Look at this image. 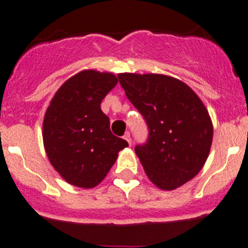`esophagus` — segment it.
I'll return each mask as SVG.
<instances>
[{"label": "esophagus", "instance_id": "obj_1", "mask_svg": "<svg viewBox=\"0 0 248 248\" xmlns=\"http://www.w3.org/2000/svg\"><path fill=\"white\" fill-rule=\"evenodd\" d=\"M124 139L126 140L127 142H128L129 145H132V138H131V134H129V132H127L126 134L124 136Z\"/></svg>", "mask_w": 248, "mask_h": 248}]
</instances>
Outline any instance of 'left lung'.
<instances>
[{
    "mask_svg": "<svg viewBox=\"0 0 248 248\" xmlns=\"http://www.w3.org/2000/svg\"><path fill=\"white\" fill-rule=\"evenodd\" d=\"M117 77L149 128L147 141L134 149L147 177L166 191L193 179L206 162L214 136L201 98L181 80L163 74Z\"/></svg>",
    "mask_w": 248,
    "mask_h": 248,
    "instance_id": "left-lung-1",
    "label": "left lung"
}]
</instances>
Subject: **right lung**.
Masks as SVG:
<instances>
[{"label":"right lung","mask_w":248,"mask_h":248,"mask_svg":"<svg viewBox=\"0 0 248 248\" xmlns=\"http://www.w3.org/2000/svg\"><path fill=\"white\" fill-rule=\"evenodd\" d=\"M117 84L111 73L87 69L69 78L55 93L43 121V141L50 163L68 184L97 186L128 146L110 131L102 99Z\"/></svg>","instance_id":"right-lung-1"}]
</instances>
